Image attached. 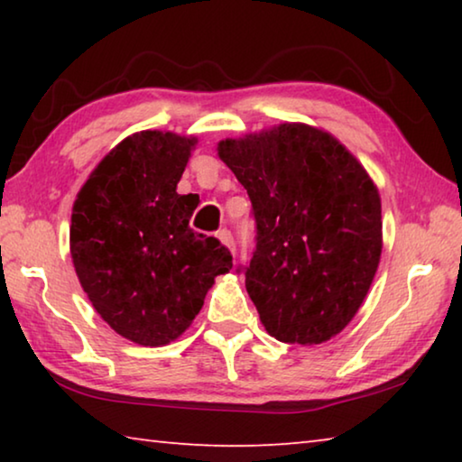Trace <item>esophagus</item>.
I'll return each instance as SVG.
<instances>
[{
  "instance_id": "esophagus-1",
  "label": "esophagus",
  "mask_w": 462,
  "mask_h": 462,
  "mask_svg": "<svg viewBox=\"0 0 462 462\" xmlns=\"http://www.w3.org/2000/svg\"><path fill=\"white\" fill-rule=\"evenodd\" d=\"M216 238L222 242L224 246H228L232 253H234V238H232V234H230V230H226V228H222V230H217L216 232Z\"/></svg>"
}]
</instances>
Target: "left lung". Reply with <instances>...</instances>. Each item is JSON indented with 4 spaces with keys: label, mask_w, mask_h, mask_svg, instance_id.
I'll use <instances>...</instances> for the list:
<instances>
[{
    "label": "left lung",
    "mask_w": 462,
    "mask_h": 462,
    "mask_svg": "<svg viewBox=\"0 0 462 462\" xmlns=\"http://www.w3.org/2000/svg\"><path fill=\"white\" fill-rule=\"evenodd\" d=\"M217 154L253 203L256 248L245 277L264 330L301 346L340 334L381 259L369 173L332 134L295 122L220 140Z\"/></svg>",
    "instance_id": "8db88e82"
}]
</instances>
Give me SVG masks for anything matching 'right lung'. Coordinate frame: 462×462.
Listing matches in <instances>:
<instances>
[{"label": "right lung", "mask_w": 462, "mask_h": 462, "mask_svg": "<svg viewBox=\"0 0 462 462\" xmlns=\"http://www.w3.org/2000/svg\"><path fill=\"white\" fill-rule=\"evenodd\" d=\"M198 138L143 130L112 148L77 193L71 259L91 306L112 330L165 346L199 314L232 269L220 240L189 228L195 199L177 183Z\"/></svg>", "instance_id": "obj_1"}]
</instances>
